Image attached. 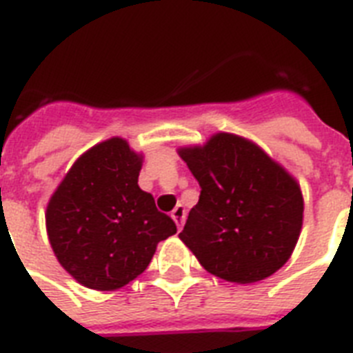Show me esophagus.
<instances>
[{"label": "esophagus", "instance_id": "1", "mask_svg": "<svg viewBox=\"0 0 353 353\" xmlns=\"http://www.w3.org/2000/svg\"><path fill=\"white\" fill-rule=\"evenodd\" d=\"M171 218L174 220L176 227L182 229L183 222H185V209H183V205H176V208L173 209V212H171Z\"/></svg>", "mask_w": 353, "mask_h": 353}]
</instances>
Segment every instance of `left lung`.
Segmentation results:
<instances>
[{"mask_svg": "<svg viewBox=\"0 0 353 353\" xmlns=\"http://www.w3.org/2000/svg\"><path fill=\"white\" fill-rule=\"evenodd\" d=\"M179 155L202 189L179 238L203 269L232 283H254L281 269L303 225L292 174L232 133L180 148Z\"/></svg>", "mask_w": 353, "mask_h": 353, "instance_id": "1", "label": "left lung"}]
</instances>
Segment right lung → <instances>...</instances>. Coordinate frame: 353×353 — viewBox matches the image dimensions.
<instances>
[{
    "instance_id": "right-lung-1",
    "label": "right lung",
    "mask_w": 353,
    "mask_h": 353,
    "mask_svg": "<svg viewBox=\"0 0 353 353\" xmlns=\"http://www.w3.org/2000/svg\"><path fill=\"white\" fill-rule=\"evenodd\" d=\"M142 155L113 137L75 160L46 208V232L63 269L93 290H117L142 274L159 241L176 232L139 188Z\"/></svg>"
}]
</instances>
